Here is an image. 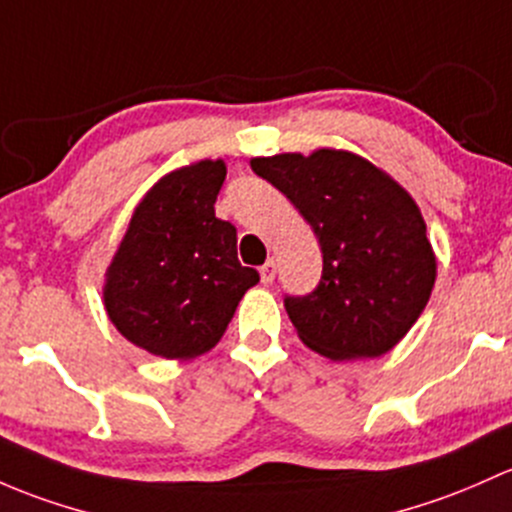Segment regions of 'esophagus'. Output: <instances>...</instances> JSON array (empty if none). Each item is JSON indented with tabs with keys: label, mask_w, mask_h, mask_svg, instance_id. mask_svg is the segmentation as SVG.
I'll list each match as a JSON object with an SVG mask.
<instances>
[{
	"label": "esophagus",
	"mask_w": 512,
	"mask_h": 512,
	"mask_svg": "<svg viewBox=\"0 0 512 512\" xmlns=\"http://www.w3.org/2000/svg\"><path fill=\"white\" fill-rule=\"evenodd\" d=\"M274 277H277V265H274V260H267L265 265L260 267V279H262V282H265V284H270Z\"/></svg>",
	"instance_id": "esophagus-1"
}]
</instances>
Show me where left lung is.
I'll list each match as a JSON object with an SVG mask.
<instances>
[{
    "label": "left lung",
    "mask_w": 512,
    "mask_h": 512,
    "mask_svg": "<svg viewBox=\"0 0 512 512\" xmlns=\"http://www.w3.org/2000/svg\"><path fill=\"white\" fill-rule=\"evenodd\" d=\"M314 228L324 255L319 287L284 297L299 338L331 360L378 358L427 306L437 257L417 203L358 154L316 149L250 161Z\"/></svg>",
    "instance_id": "1"
}]
</instances>
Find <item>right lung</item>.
<instances>
[{
    "instance_id": "add662e5",
    "label": "right lung",
    "mask_w": 512,
    "mask_h": 512,
    "mask_svg": "<svg viewBox=\"0 0 512 512\" xmlns=\"http://www.w3.org/2000/svg\"><path fill=\"white\" fill-rule=\"evenodd\" d=\"M223 159L171 171L134 208L105 274L117 331L159 358H196L228 328L242 294L260 282L238 260V233L215 218Z\"/></svg>"
}]
</instances>
